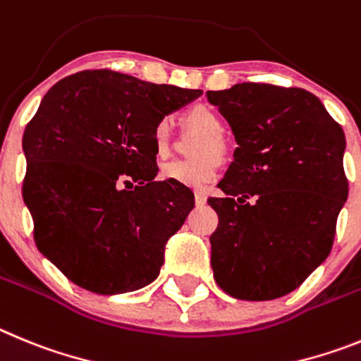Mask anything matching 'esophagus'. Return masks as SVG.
Instances as JSON below:
<instances>
[{
    "instance_id": "obj_1",
    "label": "esophagus",
    "mask_w": 361,
    "mask_h": 361,
    "mask_svg": "<svg viewBox=\"0 0 361 361\" xmlns=\"http://www.w3.org/2000/svg\"><path fill=\"white\" fill-rule=\"evenodd\" d=\"M194 200H196L197 207H201V204L207 203V194H204V192H196V194H194Z\"/></svg>"
}]
</instances>
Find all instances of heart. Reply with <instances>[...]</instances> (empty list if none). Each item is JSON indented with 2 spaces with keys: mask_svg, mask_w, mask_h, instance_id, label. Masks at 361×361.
Segmentation results:
<instances>
[{
  "mask_svg": "<svg viewBox=\"0 0 361 361\" xmlns=\"http://www.w3.org/2000/svg\"><path fill=\"white\" fill-rule=\"evenodd\" d=\"M185 122L196 131L203 133L204 138L197 142L194 149V160H174L161 167L160 176L164 180L176 181L190 188H203L214 181L219 173V160L226 154V145L223 142L225 122L219 113L210 106L197 104L185 113ZM171 136H173V124L171 118L164 116L157 122L152 129V144L157 149L158 157H165L171 147Z\"/></svg>",
  "mask_w": 361,
  "mask_h": 361,
  "instance_id": "b5f03b06",
  "label": "heart"
}]
</instances>
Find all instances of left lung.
Masks as SVG:
<instances>
[{"label":"left lung","mask_w":361,"mask_h":361,"mask_svg":"<svg viewBox=\"0 0 361 361\" xmlns=\"http://www.w3.org/2000/svg\"><path fill=\"white\" fill-rule=\"evenodd\" d=\"M239 147L210 197L214 279L241 300H271L306 281L331 252L349 194L345 135L313 93L243 82L207 92Z\"/></svg>","instance_id":"8db88e82"}]
</instances>
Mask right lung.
I'll list each match as a JSON object with an SVG mask.
<instances>
[{"label": "right lung", "instance_id": "add662e5", "mask_svg": "<svg viewBox=\"0 0 361 361\" xmlns=\"http://www.w3.org/2000/svg\"><path fill=\"white\" fill-rule=\"evenodd\" d=\"M111 70L51 86L23 135V200L39 252L99 295L151 284L194 209L185 185L157 181L152 129L201 95Z\"/></svg>", "mask_w": 361, "mask_h": 361}]
</instances>
